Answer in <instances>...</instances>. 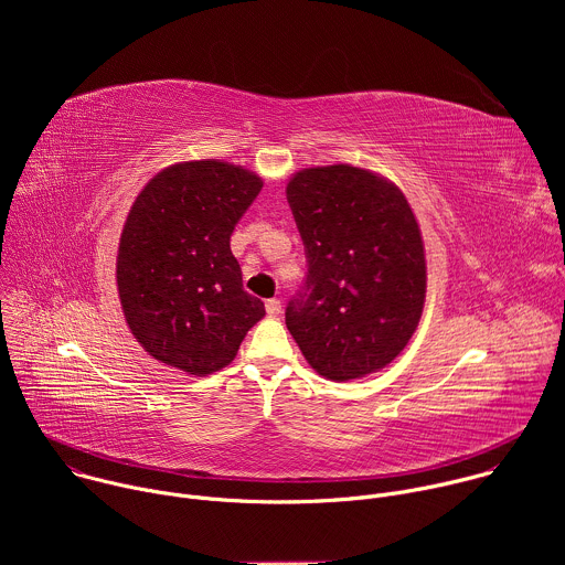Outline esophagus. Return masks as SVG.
Wrapping results in <instances>:
<instances>
[{"label":"esophagus","mask_w":565,"mask_h":565,"mask_svg":"<svg viewBox=\"0 0 565 565\" xmlns=\"http://www.w3.org/2000/svg\"><path fill=\"white\" fill-rule=\"evenodd\" d=\"M266 312H268V317H277L281 312V301L279 299H268L266 301Z\"/></svg>","instance_id":"1"}]
</instances>
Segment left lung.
Returning <instances> with one entry per match:
<instances>
[{
  "mask_svg": "<svg viewBox=\"0 0 565 565\" xmlns=\"http://www.w3.org/2000/svg\"><path fill=\"white\" fill-rule=\"evenodd\" d=\"M286 199L306 277L286 327L308 364L347 382L384 369L412 340L427 268L418 221L393 183L351 166L297 172Z\"/></svg>",
  "mask_w": 565,
  "mask_h": 565,
  "instance_id": "1",
  "label": "left lung"
}]
</instances>
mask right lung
<instances>
[{
    "mask_svg": "<svg viewBox=\"0 0 565 565\" xmlns=\"http://www.w3.org/2000/svg\"><path fill=\"white\" fill-rule=\"evenodd\" d=\"M257 174L192 160L156 174L122 227L116 281L134 338L190 375L227 366L266 315L230 250L238 218L259 196Z\"/></svg>",
    "mask_w": 565,
    "mask_h": 565,
    "instance_id": "obj_1",
    "label": "right lung"
}]
</instances>
